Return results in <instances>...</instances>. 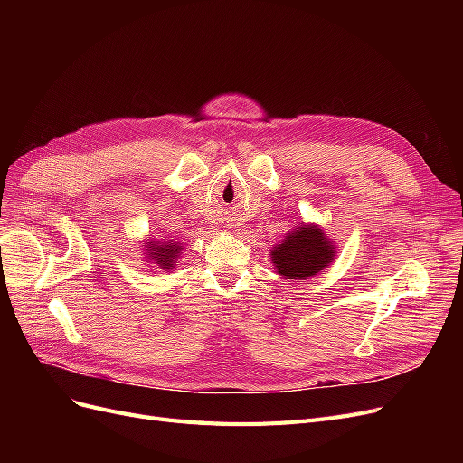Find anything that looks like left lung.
<instances>
[{"mask_svg":"<svg viewBox=\"0 0 463 463\" xmlns=\"http://www.w3.org/2000/svg\"><path fill=\"white\" fill-rule=\"evenodd\" d=\"M335 259V245L317 223H301L272 247L270 260L284 279H309L326 270Z\"/></svg>","mask_w":463,"mask_h":463,"instance_id":"left-lung-1","label":"left lung"}]
</instances>
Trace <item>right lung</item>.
Returning a JSON list of instances; mask_svg holds the SVG:
<instances>
[{"mask_svg":"<svg viewBox=\"0 0 463 463\" xmlns=\"http://www.w3.org/2000/svg\"><path fill=\"white\" fill-rule=\"evenodd\" d=\"M145 245V259L148 264L156 266V269H162L165 272H174L177 269V259L181 257V250H184V245L175 240H167V241H156L152 240L143 241Z\"/></svg>","mask_w":463,"mask_h":463,"instance_id":"right-lung-1","label":"right lung"}]
</instances>
